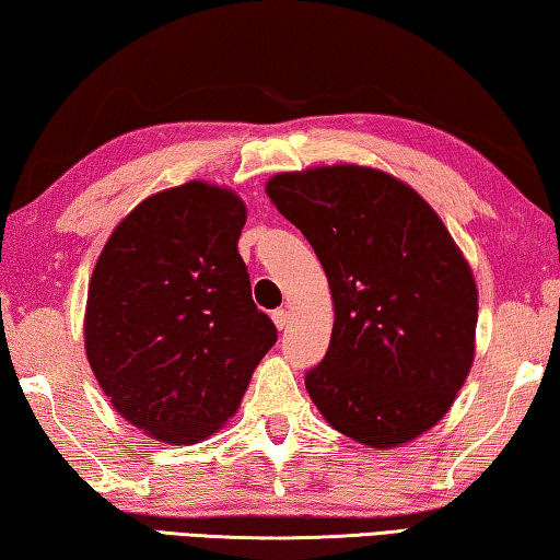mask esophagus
<instances>
[{"mask_svg":"<svg viewBox=\"0 0 560 560\" xmlns=\"http://www.w3.org/2000/svg\"><path fill=\"white\" fill-rule=\"evenodd\" d=\"M272 323H275V327H278V329H285L290 325V313H288V310H282V307L275 310Z\"/></svg>","mask_w":560,"mask_h":560,"instance_id":"34e87169","label":"esophagus"}]
</instances>
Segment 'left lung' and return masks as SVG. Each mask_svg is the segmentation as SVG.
<instances>
[{"label": "left lung", "mask_w": 560, "mask_h": 560, "mask_svg": "<svg viewBox=\"0 0 560 560\" xmlns=\"http://www.w3.org/2000/svg\"><path fill=\"white\" fill-rule=\"evenodd\" d=\"M268 196L313 245L335 302L310 397L337 432L387 448L452 407L476 332L471 270L442 220L405 183L360 166L280 173Z\"/></svg>", "instance_id": "8db88e82"}]
</instances>
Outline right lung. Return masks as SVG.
<instances>
[{"mask_svg": "<svg viewBox=\"0 0 560 560\" xmlns=\"http://www.w3.org/2000/svg\"><path fill=\"white\" fill-rule=\"evenodd\" d=\"M243 225L241 198L190 180L136 206L91 275V370L118 415L161 442L220 429L278 342L237 253Z\"/></svg>", "mask_w": 560, "mask_h": 560, "instance_id": "right-lung-1", "label": "right lung"}]
</instances>
